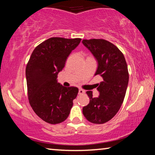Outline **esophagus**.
<instances>
[{
    "mask_svg": "<svg viewBox=\"0 0 155 155\" xmlns=\"http://www.w3.org/2000/svg\"><path fill=\"white\" fill-rule=\"evenodd\" d=\"M84 93H85V91H84L83 90H82V89H79V90H78V94H79V95H81V94H83Z\"/></svg>",
    "mask_w": 155,
    "mask_h": 155,
    "instance_id": "obj_1",
    "label": "esophagus"
}]
</instances>
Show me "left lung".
<instances>
[{
  "label": "left lung",
  "mask_w": 155,
  "mask_h": 155,
  "mask_svg": "<svg viewBox=\"0 0 155 155\" xmlns=\"http://www.w3.org/2000/svg\"><path fill=\"white\" fill-rule=\"evenodd\" d=\"M82 43L98 63L94 76L103 78L97 87L98 98H94L91 91L86 92L90 103L83 107V114L89 122L103 124L115 116L124 101L129 78L127 64L122 52L108 41L91 39Z\"/></svg>",
  "instance_id": "8db88e82"
}]
</instances>
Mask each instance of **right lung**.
Here are the masks:
<instances>
[{
  "mask_svg": "<svg viewBox=\"0 0 155 155\" xmlns=\"http://www.w3.org/2000/svg\"><path fill=\"white\" fill-rule=\"evenodd\" d=\"M81 40L49 38L34 49L26 68L29 103L34 112L49 124L65 121L77 96L78 89L63 86L57 81V75Z\"/></svg>",
  "mask_w": 155,
  "mask_h": 155,
  "instance_id": "1",
  "label": "right lung"
}]
</instances>
